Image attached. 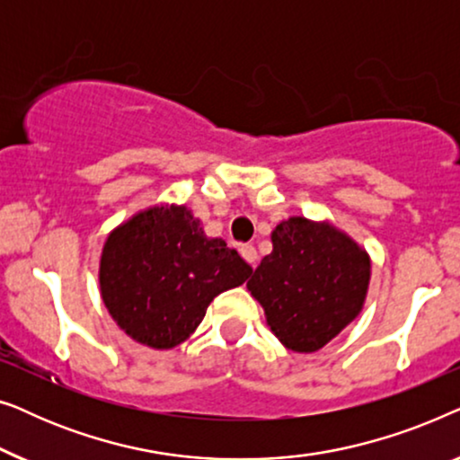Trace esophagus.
Instances as JSON below:
<instances>
[{"label":"esophagus","instance_id":"1","mask_svg":"<svg viewBox=\"0 0 460 460\" xmlns=\"http://www.w3.org/2000/svg\"><path fill=\"white\" fill-rule=\"evenodd\" d=\"M241 255H243V260L249 263V266H253V268L257 266V251L253 244H243Z\"/></svg>","mask_w":460,"mask_h":460}]
</instances>
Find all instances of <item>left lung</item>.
<instances>
[{"mask_svg":"<svg viewBox=\"0 0 460 460\" xmlns=\"http://www.w3.org/2000/svg\"><path fill=\"white\" fill-rule=\"evenodd\" d=\"M272 253L247 282L266 323L287 349L312 354L360 316L370 255L348 232L304 216L272 230Z\"/></svg>","mask_w":460,"mask_h":460,"instance_id":"8db88e82","label":"left lung"}]
</instances>
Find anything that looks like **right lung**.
<instances>
[{
    "instance_id": "right-lung-1",
    "label": "right lung",
    "mask_w": 460,
    "mask_h": 460,
    "mask_svg": "<svg viewBox=\"0 0 460 460\" xmlns=\"http://www.w3.org/2000/svg\"><path fill=\"white\" fill-rule=\"evenodd\" d=\"M251 266L209 238L186 205L159 203L112 228L100 253V297L119 329L153 349L197 331L213 297L241 287Z\"/></svg>"
}]
</instances>
